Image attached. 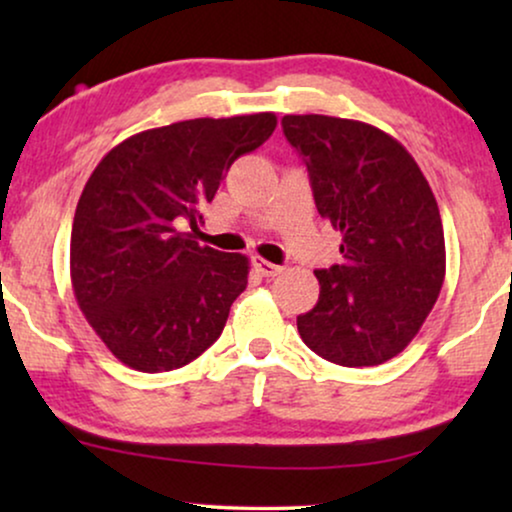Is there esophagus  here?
<instances>
[{
	"label": "esophagus",
	"mask_w": 512,
	"mask_h": 512,
	"mask_svg": "<svg viewBox=\"0 0 512 512\" xmlns=\"http://www.w3.org/2000/svg\"><path fill=\"white\" fill-rule=\"evenodd\" d=\"M251 263H254L256 272H261L263 277H277V275H282V270H284L282 265H275V263L265 261V258H261V256L251 258Z\"/></svg>",
	"instance_id": "1"
}]
</instances>
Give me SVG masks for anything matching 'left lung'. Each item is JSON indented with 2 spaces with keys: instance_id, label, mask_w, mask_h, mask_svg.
Segmentation results:
<instances>
[{
  "instance_id": "left-lung-1",
  "label": "left lung",
  "mask_w": 512,
  "mask_h": 512,
  "mask_svg": "<svg viewBox=\"0 0 512 512\" xmlns=\"http://www.w3.org/2000/svg\"><path fill=\"white\" fill-rule=\"evenodd\" d=\"M282 128L342 235V263L314 272L319 300L298 317L300 338L338 366H380L410 345L443 289L438 202L415 158L375 125L305 114Z\"/></svg>"
}]
</instances>
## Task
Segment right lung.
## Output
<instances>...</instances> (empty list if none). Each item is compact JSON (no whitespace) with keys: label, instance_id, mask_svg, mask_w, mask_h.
<instances>
[{"label":"right lung","instance_id":"1","mask_svg":"<svg viewBox=\"0 0 512 512\" xmlns=\"http://www.w3.org/2000/svg\"><path fill=\"white\" fill-rule=\"evenodd\" d=\"M275 128L270 111L179 121L128 137L90 174L69 242L72 289L125 366L181 368L221 335L249 258L200 247L179 226H198L230 165Z\"/></svg>","mask_w":512,"mask_h":512}]
</instances>
